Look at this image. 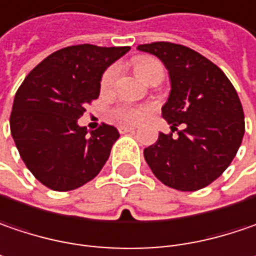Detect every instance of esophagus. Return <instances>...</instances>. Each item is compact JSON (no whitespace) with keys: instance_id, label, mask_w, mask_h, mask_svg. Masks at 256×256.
<instances>
[{"instance_id":"esophagus-1","label":"esophagus","mask_w":256,"mask_h":256,"mask_svg":"<svg viewBox=\"0 0 256 256\" xmlns=\"http://www.w3.org/2000/svg\"><path fill=\"white\" fill-rule=\"evenodd\" d=\"M118 132H120L122 134H124V133H128V132H134V128H132V126H120V128H118Z\"/></svg>"}]
</instances>
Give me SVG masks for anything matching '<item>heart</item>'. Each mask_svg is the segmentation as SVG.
<instances>
[{
	"label": "heart",
	"mask_w": 256,
	"mask_h": 256,
	"mask_svg": "<svg viewBox=\"0 0 256 256\" xmlns=\"http://www.w3.org/2000/svg\"><path fill=\"white\" fill-rule=\"evenodd\" d=\"M134 70L136 74L142 78L143 81H150L155 76H164V66L159 64L156 59L149 58V56H140L134 59ZM118 69L117 66H110L104 72L102 78H101V91L102 92H108L112 91L116 78H117ZM148 112L146 107L142 106H118L117 108H114V117L122 122V123H138L140 122L144 114Z\"/></svg>",
	"instance_id": "1"
}]
</instances>
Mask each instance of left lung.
I'll return each instance as SVG.
<instances>
[{
    "mask_svg": "<svg viewBox=\"0 0 256 256\" xmlns=\"http://www.w3.org/2000/svg\"><path fill=\"white\" fill-rule=\"evenodd\" d=\"M168 69L171 91L162 117L176 136L159 133L143 150L160 182L180 191H197L218 180L234 158L245 133L240 100L223 70L198 52L168 42L139 44Z\"/></svg>",
    "mask_w": 256,
    "mask_h": 256,
    "instance_id": "1",
    "label": "left lung"
}]
</instances>
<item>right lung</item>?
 <instances>
[{
    "label": "right lung",
    "mask_w": 256,
    "mask_h": 256,
    "mask_svg": "<svg viewBox=\"0 0 256 256\" xmlns=\"http://www.w3.org/2000/svg\"><path fill=\"white\" fill-rule=\"evenodd\" d=\"M128 46L78 44L56 50L33 69L16 92L10 128L28 171L54 191H70L96 178L118 130L78 124L85 106L100 96L106 69Z\"/></svg>",
    "instance_id": "1"
}]
</instances>
